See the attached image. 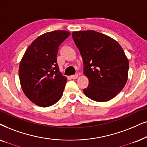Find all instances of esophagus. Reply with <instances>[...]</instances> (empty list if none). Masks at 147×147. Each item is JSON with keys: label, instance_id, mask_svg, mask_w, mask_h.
<instances>
[{"label": "esophagus", "instance_id": "1", "mask_svg": "<svg viewBox=\"0 0 147 147\" xmlns=\"http://www.w3.org/2000/svg\"><path fill=\"white\" fill-rule=\"evenodd\" d=\"M78 77H79V75H78V74H77V75H71L70 76V79H77Z\"/></svg>", "mask_w": 147, "mask_h": 147}]
</instances>
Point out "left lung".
<instances>
[{"mask_svg":"<svg viewBox=\"0 0 147 147\" xmlns=\"http://www.w3.org/2000/svg\"><path fill=\"white\" fill-rule=\"evenodd\" d=\"M72 38L83 60L89 79L84 93L92 100L105 102L123 89L128 80L129 62L118 42L93 30L73 31Z\"/></svg>","mask_w":147,"mask_h":147,"instance_id":"left-lung-1","label":"left lung"}]
</instances>
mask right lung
Returning <instances> with one entry per match:
<instances>
[{
	"mask_svg": "<svg viewBox=\"0 0 147 147\" xmlns=\"http://www.w3.org/2000/svg\"><path fill=\"white\" fill-rule=\"evenodd\" d=\"M69 31L45 33L29 45L20 62L19 76L26 97L35 104L46 107L61 98L67 79L60 72L57 54Z\"/></svg>",
	"mask_w": 147,
	"mask_h": 147,
	"instance_id": "add662e5",
	"label": "right lung"
}]
</instances>
